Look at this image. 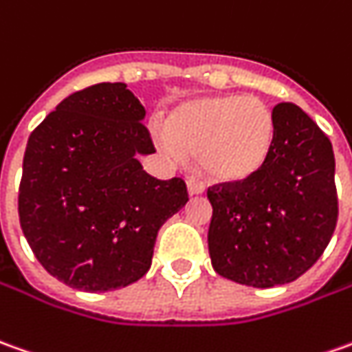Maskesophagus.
Masks as SVG:
<instances>
[{
	"label": "esophagus",
	"instance_id": "34e87169",
	"mask_svg": "<svg viewBox=\"0 0 352 352\" xmlns=\"http://www.w3.org/2000/svg\"><path fill=\"white\" fill-rule=\"evenodd\" d=\"M188 192H190V195H201L205 192L204 184L197 182L195 178H188Z\"/></svg>",
	"mask_w": 352,
	"mask_h": 352
}]
</instances>
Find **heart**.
<instances>
[{
	"instance_id": "1",
	"label": "heart",
	"mask_w": 352,
	"mask_h": 352,
	"mask_svg": "<svg viewBox=\"0 0 352 352\" xmlns=\"http://www.w3.org/2000/svg\"><path fill=\"white\" fill-rule=\"evenodd\" d=\"M166 135V148L199 159L209 178L242 182L256 176L270 159L275 120L267 104L252 96H204L172 112Z\"/></svg>"
}]
</instances>
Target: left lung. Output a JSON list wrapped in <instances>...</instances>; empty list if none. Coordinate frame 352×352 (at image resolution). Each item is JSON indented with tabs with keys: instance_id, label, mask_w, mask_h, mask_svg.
<instances>
[{
	"instance_id": "obj_1",
	"label": "left lung",
	"mask_w": 352,
	"mask_h": 352,
	"mask_svg": "<svg viewBox=\"0 0 352 352\" xmlns=\"http://www.w3.org/2000/svg\"><path fill=\"white\" fill-rule=\"evenodd\" d=\"M275 139L263 168L207 190L213 270L270 289L298 279L324 254L339 214L331 141L292 102L273 108Z\"/></svg>"
}]
</instances>
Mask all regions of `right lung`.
<instances>
[{
  "label": "right lung",
  "instance_id": "add662e5",
  "mask_svg": "<svg viewBox=\"0 0 352 352\" xmlns=\"http://www.w3.org/2000/svg\"><path fill=\"white\" fill-rule=\"evenodd\" d=\"M145 108L124 82L69 94L28 138L19 219L52 277L87 292L127 287L151 267L164 221L188 204L182 178L157 180Z\"/></svg>",
  "mask_w": 352,
  "mask_h": 352
}]
</instances>
